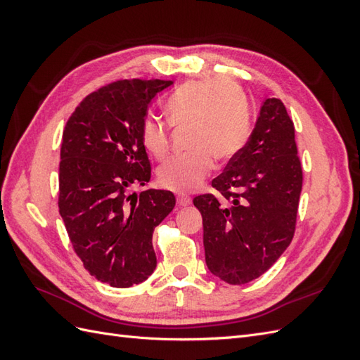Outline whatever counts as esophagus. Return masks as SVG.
I'll return each instance as SVG.
<instances>
[{
    "label": "esophagus",
    "instance_id": "esophagus-1",
    "mask_svg": "<svg viewBox=\"0 0 360 360\" xmlns=\"http://www.w3.org/2000/svg\"><path fill=\"white\" fill-rule=\"evenodd\" d=\"M176 200H177V204L180 207H186V205H189L192 202V198L188 197V195H177Z\"/></svg>",
    "mask_w": 360,
    "mask_h": 360
}]
</instances>
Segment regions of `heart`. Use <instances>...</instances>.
I'll list each match as a JSON object with an SVG mask.
<instances>
[{
    "mask_svg": "<svg viewBox=\"0 0 360 360\" xmlns=\"http://www.w3.org/2000/svg\"><path fill=\"white\" fill-rule=\"evenodd\" d=\"M174 126H192L189 156L172 158L158 171L162 188L191 192L200 188L214 169V159L226 162L240 153L250 132V115L243 93L225 79L189 82L167 103ZM141 143L158 160L169 151V129L162 120L147 115L139 130Z\"/></svg>",
    "mask_w": 360,
    "mask_h": 360,
    "instance_id": "1",
    "label": "heart"
}]
</instances>
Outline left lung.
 Instances as JSON below:
<instances>
[{"label":"left lung","instance_id":"1","mask_svg":"<svg viewBox=\"0 0 360 360\" xmlns=\"http://www.w3.org/2000/svg\"><path fill=\"white\" fill-rule=\"evenodd\" d=\"M303 172L294 124L284 103L266 99L252 135L193 204L202 214L205 263L233 285L257 279L276 263L296 231Z\"/></svg>","mask_w":360,"mask_h":360}]
</instances>
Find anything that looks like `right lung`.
Returning <instances> with one entry per match:
<instances>
[{
	"mask_svg": "<svg viewBox=\"0 0 360 360\" xmlns=\"http://www.w3.org/2000/svg\"><path fill=\"white\" fill-rule=\"evenodd\" d=\"M172 81L120 79L90 93L63 132L58 207L75 254L97 281L127 288L156 269L155 228L176 205L169 191L129 193L150 181L141 123Z\"/></svg>",
	"mask_w": 360,
	"mask_h": 360,
	"instance_id": "obj_1",
	"label": "right lung"
}]
</instances>
